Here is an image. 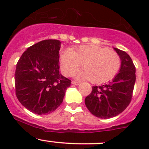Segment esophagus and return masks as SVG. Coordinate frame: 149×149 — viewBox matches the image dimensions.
I'll return each mask as SVG.
<instances>
[{"label": "esophagus", "mask_w": 149, "mask_h": 149, "mask_svg": "<svg viewBox=\"0 0 149 149\" xmlns=\"http://www.w3.org/2000/svg\"><path fill=\"white\" fill-rule=\"evenodd\" d=\"M72 84H73V85H79L80 84V82L79 81H72Z\"/></svg>", "instance_id": "obj_1"}]
</instances>
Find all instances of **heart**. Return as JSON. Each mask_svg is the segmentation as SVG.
<instances>
[{
	"mask_svg": "<svg viewBox=\"0 0 149 149\" xmlns=\"http://www.w3.org/2000/svg\"><path fill=\"white\" fill-rule=\"evenodd\" d=\"M76 73L79 79L100 84L113 79L121 67L120 56L113 50L97 45H83L76 50H65L61 55V68L64 74Z\"/></svg>",
	"mask_w": 149,
	"mask_h": 149,
	"instance_id": "1",
	"label": "heart"
}]
</instances>
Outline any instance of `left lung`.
Instances as JSON below:
<instances>
[{
	"label": "left lung",
	"mask_w": 149,
	"mask_h": 149,
	"mask_svg": "<svg viewBox=\"0 0 149 149\" xmlns=\"http://www.w3.org/2000/svg\"><path fill=\"white\" fill-rule=\"evenodd\" d=\"M120 56L121 67L109 84L93 86L85 99V104L94 116L108 119L117 116L126 109L131 101L136 82V67L128 54L114 48Z\"/></svg>",
	"instance_id": "obj_1"
}]
</instances>
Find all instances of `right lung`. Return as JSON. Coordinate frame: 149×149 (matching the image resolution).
I'll use <instances>...</instances> for the list:
<instances>
[{"mask_svg":"<svg viewBox=\"0 0 149 149\" xmlns=\"http://www.w3.org/2000/svg\"><path fill=\"white\" fill-rule=\"evenodd\" d=\"M61 42L46 40L22 54L15 72L16 95L30 112L46 115L61 104L71 81L60 73Z\"/></svg>","mask_w":149,"mask_h":149,"instance_id":"1","label":"right lung"}]
</instances>
